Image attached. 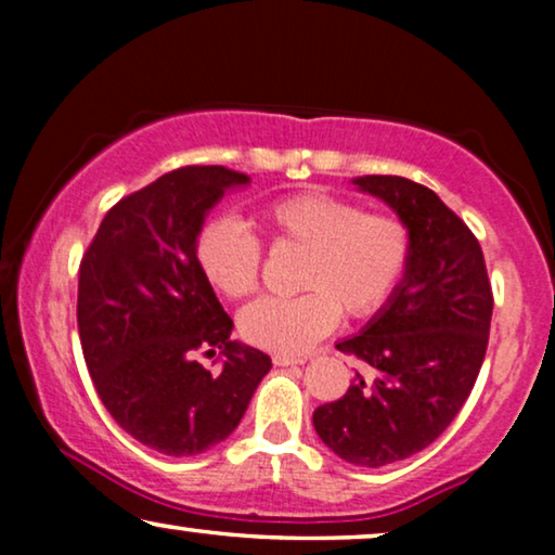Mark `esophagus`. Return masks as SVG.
I'll return each instance as SVG.
<instances>
[{
	"label": "esophagus",
	"instance_id": "obj_1",
	"mask_svg": "<svg viewBox=\"0 0 555 555\" xmlns=\"http://www.w3.org/2000/svg\"><path fill=\"white\" fill-rule=\"evenodd\" d=\"M272 363H275V366H298V363H306V356L275 353V356H272Z\"/></svg>",
	"mask_w": 555,
	"mask_h": 555
}]
</instances>
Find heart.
<instances>
[{
	"mask_svg": "<svg viewBox=\"0 0 555 555\" xmlns=\"http://www.w3.org/2000/svg\"><path fill=\"white\" fill-rule=\"evenodd\" d=\"M260 222L275 245L306 253L298 298H264L240 315L249 344L300 353L336 328L340 310L361 321L378 313L397 291L409 262V230L399 217L363 211L361 204L325 192H302L268 204ZM196 264L227 298L260 287L262 247L234 219L202 227Z\"/></svg>",
	"mask_w": 555,
	"mask_h": 555,
	"instance_id": "b5f03b06",
	"label": "heart"
}]
</instances>
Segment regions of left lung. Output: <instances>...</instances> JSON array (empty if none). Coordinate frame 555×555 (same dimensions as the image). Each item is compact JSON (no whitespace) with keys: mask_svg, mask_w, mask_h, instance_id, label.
Masks as SVG:
<instances>
[{"mask_svg":"<svg viewBox=\"0 0 555 555\" xmlns=\"http://www.w3.org/2000/svg\"><path fill=\"white\" fill-rule=\"evenodd\" d=\"M353 184L406 224L409 262L389 302L336 346L369 363L374 382L356 374L315 409L313 427L340 460L382 467L422 452L460 414L488 351L492 287L480 242L431 189L376 173Z\"/></svg>","mask_w":555,"mask_h":555,"instance_id":"8db88e82","label":"left lung"}]
</instances>
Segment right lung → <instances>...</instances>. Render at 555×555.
<instances>
[{
	"label": "right lung",
	"instance_id": "1",
	"mask_svg": "<svg viewBox=\"0 0 555 555\" xmlns=\"http://www.w3.org/2000/svg\"><path fill=\"white\" fill-rule=\"evenodd\" d=\"M247 173L184 166L111 207L80 262L78 331L93 386L113 420L151 450L189 457L237 429L272 361L230 340L196 264L204 217ZM223 353L217 375L193 359Z\"/></svg>",
	"mask_w": 555,
	"mask_h": 555
}]
</instances>
